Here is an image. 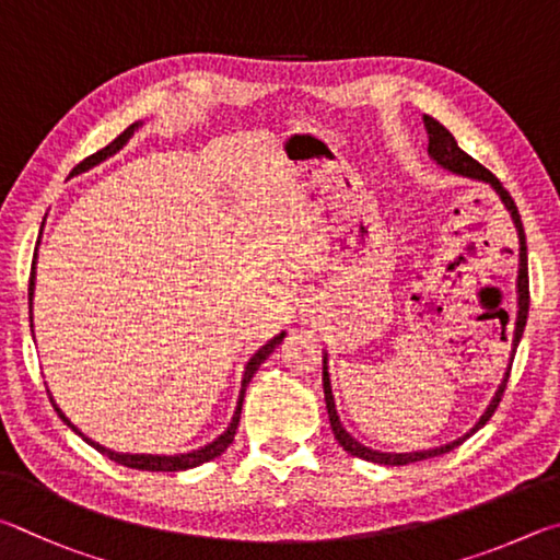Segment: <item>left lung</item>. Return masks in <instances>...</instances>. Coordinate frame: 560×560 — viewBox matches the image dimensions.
Masks as SVG:
<instances>
[{
    "mask_svg": "<svg viewBox=\"0 0 560 560\" xmlns=\"http://www.w3.org/2000/svg\"><path fill=\"white\" fill-rule=\"evenodd\" d=\"M423 122H425V130H428V154L430 160H435L443 170L459 174V176H469V179H477V182H485L492 186V189L499 194V199L506 206V211L512 213V221L518 231V278H516V292H518V310H516V322H514V337H512V357H509V366H506V374L502 378V384H499L497 394L489 400V406L482 416H479L477 423L469 428V433H465L463 438L453 440V443L447 445H440V447H430V450H420V453H381V450H371L366 445H361L357 438H351L345 425H341V420L337 416V406H335V396H331V381H329V371H327V354L322 357V386H325V400H327V413H329V423H331V433H335L337 443L347 450L349 455L361 457V459H369V463H376V465H410V463H420V459H430V457H438V455H445L450 450H455L457 445H463L465 440L477 433L479 428H482L489 418L494 416V410L499 406V400L504 396V388H506V381H509V371H512V361L516 354V347L518 341H522L524 335V327H526V317H528V268H526V243H524V225H522V215H518V209L512 196L502 186V182L497 179V176L485 170L482 164L477 160H472L467 152H463L455 142V137L450 135V130L445 125H440L435 117L423 115Z\"/></svg>",
    "mask_w": 560,
    "mask_h": 560,
    "instance_id": "obj_1",
    "label": "left lung"
}]
</instances>
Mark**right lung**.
<instances>
[{"mask_svg": "<svg viewBox=\"0 0 560 560\" xmlns=\"http://www.w3.org/2000/svg\"><path fill=\"white\" fill-rule=\"evenodd\" d=\"M140 125H142V122H132L122 135H117L110 144L103 147L101 152L85 156V160H83L81 164L73 166L71 174H81V172L93 170L95 164H101V162L107 160V156H113L115 152H120L122 147L127 144V140H130V137L135 135V130H137V127H140ZM38 238H42V235H38ZM34 288H36V253H34V262H32V278H28V319H34V317H32ZM32 327H34V325H32ZM282 339H285V331H280L278 337H272V339L268 341V345L255 351L248 364H245L243 381H241L238 406H235V410H233V418H231L229 428H225L223 433L213 440V443L203 445V447H199V450H191V453H184V455H130V453H113V450H107V447H103V445L93 443L91 438H85V435L81 433V430H78V428L71 423V420H68V418L63 416V410L54 404V398H51V404H54V410L58 413V418H61L63 423L73 430V433L81 435L88 445H93V447L97 450V453H103L105 457H110L113 463H117V465H125V467H132V469H147V472H179V469H191V467H199V465H203V463H209V459H213V457H219L221 453H225V447H229V445L233 443V435H235V430H238V420H241V408H243L245 386L250 384V378L255 376V371H258L262 361L268 359L275 349H278V345H280Z\"/></svg>", "mask_w": 560, "mask_h": 560, "instance_id": "add662e5", "label": "right lung"}]
</instances>
